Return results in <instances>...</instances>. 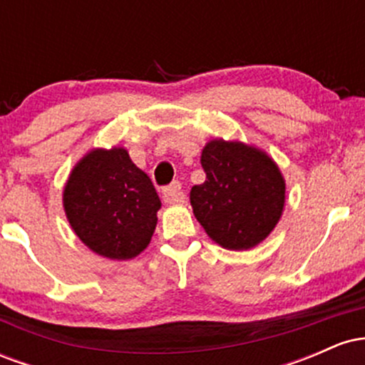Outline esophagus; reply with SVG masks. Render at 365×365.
<instances>
[{
  "mask_svg": "<svg viewBox=\"0 0 365 365\" xmlns=\"http://www.w3.org/2000/svg\"><path fill=\"white\" fill-rule=\"evenodd\" d=\"M161 197H163V200H165V202H168V204L183 202L185 195H183V192H182V183L173 182L171 185L165 187L161 190Z\"/></svg>",
  "mask_w": 365,
  "mask_h": 365,
  "instance_id": "1",
  "label": "esophagus"
}]
</instances>
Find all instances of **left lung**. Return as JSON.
Instances as JSON below:
<instances>
[{
	"label": "left lung",
	"mask_w": 365,
	"mask_h": 365,
	"mask_svg": "<svg viewBox=\"0 0 365 365\" xmlns=\"http://www.w3.org/2000/svg\"><path fill=\"white\" fill-rule=\"evenodd\" d=\"M200 165L206 182L190 190L197 221L225 249H252L282 216L284 180L278 166L262 150L221 139L204 148Z\"/></svg>",
	"instance_id": "left-lung-1"
}]
</instances>
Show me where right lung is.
I'll return each instance as SVG.
<instances>
[{"mask_svg":"<svg viewBox=\"0 0 365 365\" xmlns=\"http://www.w3.org/2000/svg\"><path fill=\"white\" fill-rule=\"evenodd\" d=\"M66 217L96 254L132 259L149 245L161 200L125 149H96L75 166L63 192Z\"/></svg>","mask_w":365,"mask_h":365,"instance_id":"add662e5","label":"right lung"}]
</instances>
